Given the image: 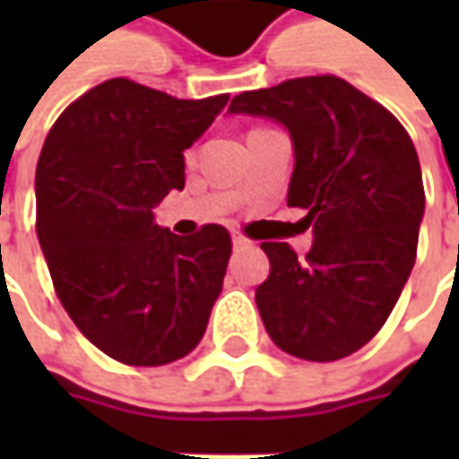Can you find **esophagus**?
Instances as JSON below:
<instances>
[{
  "instance_id": "1",
  "label": "esophagus",
  "mask_w": 459,
  "mask_h": 459,
  "mask_svg": "<svg viewBox=\"0 0 459 459\" xmlns=\"http://www.w3.org/2000/svg\"><path fill=\"white\" fill-rule=\"evenodd\" d=\"M250 245H253V242H250L247 238H242V235H232V247H235V250H245V247H250Z\"/></svg>"
}]
</instances>
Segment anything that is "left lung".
Listing matches in <instances>:
<instances>
[{
    "label": "left lung",
    "instance_id": "8db88e82",
    "mask_svg": "<svg viewBox=\"0 0 459 459\" xmlns=\"http://www.w3.org/2000/svg\"><path fill=\"white\" fill-rule=\"evenodd\" d=\"M230 115L273 119L291 134L289 206L307 209L311 250L263 242L271 275L260 319L283 352L314 362L368 344L396 307L416 260L424 184L414 143L378 101L337 76L238 94Z\"/></svg>",
    "mask_w": 459,
    "mask_h": 459
}]
</instances>
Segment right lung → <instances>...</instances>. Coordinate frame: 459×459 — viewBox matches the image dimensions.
I'll return each mask as SVG.
<instances>
[{
  "mask_svg": "<svg viewBox=\"0 0 459 459\" xmlns=\"http://www.w3.org/2000/svg\"><path fill=\"white\" fill-rule=\"evenodd\" d=\"M227 94L176 99L109 79L76 99L45 137L35 170L38 239L63 308L125 365H166L202 342L220 299L230 232L178 238L152 209L184 188L188 151Z\"/></svg>",
  "mask_w": 459,
  "mask_h": 459,
  "instance_id": "add662e5",
  "label": "right lung"
}]
</instances>
